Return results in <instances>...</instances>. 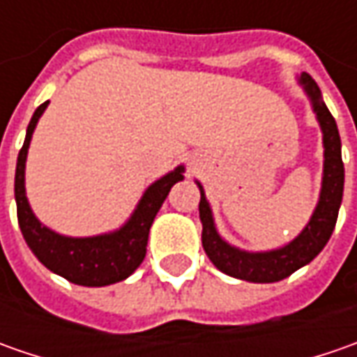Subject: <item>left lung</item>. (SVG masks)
Returning a JSON list of instances; mask_svg holds the SVG:
<instances>
[{
	"instance_id": "1",
	"label": "left lung",
	"mask_w": 357,
	"mask_h": 357,
	"mask_svg": "<svg viewBox=\"0 0 357 357\" xmlns=\"http://www.w3.org/2000/svg\"><path fill=\"white\" fill-rule=\"evenodd\" d=\"M298 83L310 99L312 111L316 113V121L322 129L324 171L318 204L310 216L308 225L302 228V232L294 240H290L280 248H272L264 252H250V250H242L238 246H232L218 234L214 225L213 208L206 200L204 188L197 181L200 190L199 214L202 222V248L220 272L238 280L270 284L288 278L298 268L310 264L322 252L336 227L337 211L344 195V162H342L340 132L332 113L324 103L322 93L316 81L308 73H302L298 75Z\"/></svg>"
}]
</instances>
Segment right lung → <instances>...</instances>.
Masks as SVG:
<instances>
[{
  "label": "right lung",
  "mask_w": 357,
  "mask_h": 357,
  "mask_svg": "<svg viewBox=\"0 0 357 357\" xmlns=\"http://www.w3.org/2000/svg\"><path fill=\"white\" fill-rule=\"evenodd\" d=\"M49 101L35 109L33 117L25 132V141L17 155L15 167V202L17 220L23 238L37 260L51 272L63 276L65 280L79 286H109L129 278L141 266L146 254L149 230L157 216L158 208L169 197L172 185L185 178V165H178L174 171L167 172L149 186L127 218V222L113 232L97 236H65L47 228L31 211L25 195V160L31 144L33 130L41 115L45 113Z\"/></svg>",
  "instance_id": "1"
}]
</instances>
